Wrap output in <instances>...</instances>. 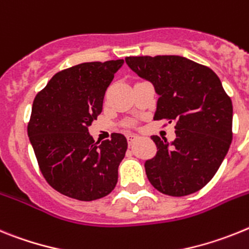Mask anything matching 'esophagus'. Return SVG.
Masks as SVG:
<instances>
[{
    "label": "esophagus",
    "instance_id": "34e87169",
    "mask_svg": "<svg viewBox=\"0 0 249 249\" xmlns=\"http://www.w3.org/2000/svg\"><path fill=\"white\" fill-rule=\"evenodd\" d=\"M138 139V137L135 135V134H127V142H129V144H133L135 140Z\"/></svg>",
    "mask_w": 249,
    "mask_h": 249
}]
</instances>
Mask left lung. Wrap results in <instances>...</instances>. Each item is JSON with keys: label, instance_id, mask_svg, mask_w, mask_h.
I'll list each match as a JSON object with an SVG mask.
<instances>
[{"label": "left lung", "instance_id": "1", "mask_svg": "<svg viewBox=\"0 0 249 249\" xmlns=\"http://www.w3.org/2000/svg\"><path fill=\"white\" fill-rule=\"evenodd\" d=\"M127 66L159 95L154 120L176 122V139L153 135L157 154L145 161L151 185L183 196L211 180L232 142L233 107L212 69L183 56H129Z\"/></svg>", "mask_w": 249, "mask_h": 249}]
</instances>
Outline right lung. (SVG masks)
<instances>
[{
	"mask_svg": "<svg viewBox=\"0 0 249 249\" xmlns=\"http://www.w3.org/2000/svg\"><path fill=\"white\" fill-rule=\"evenodd\" d=\"M124 60L84 62L55 73L32 104L27 134L41 173L59 193L91 202L111 193L126 138L114 133L101 144L89 126L103 110L114 73Z\"/></svg>",
	"mask_w": 249,
	"mask_h": 249,
	"instance_id": "right-lung-1",
	"label": "right lung"
}]
</instances>
